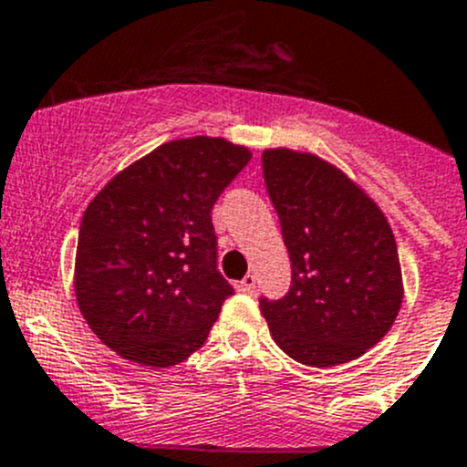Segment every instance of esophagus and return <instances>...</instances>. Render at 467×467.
<instances>
[{
    "label": "esophagus",
    "mask_w": 467,
    "mask_h": 467,
    "mask_svg": "<svg viewBox=\"0 0 467 467\" xmlns=\"http://www.w3.org/2000/svg\"><path fill=\"white\" fill-rule=\"evenodd\" d=\"M255 283H258V281H255L254 274H246V276H244L242 281L237 283V290H239V293H254Z\"/></svg>",
    "instance_id": "obj_1"
}]
</instances>
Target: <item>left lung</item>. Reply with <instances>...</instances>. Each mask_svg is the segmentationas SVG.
Instances as JSON below:
<instances>
[{"instance_id":"left-lung-1","label":"left lung","mask_w":467,"mask_h":467,"mask_svg":"<svg viewBox=\"0 0 467 467\" xmlns=\"http://www.w3.org/2000/svg\"><path fill=\"white\" fill-rule=\"evenodd\" d=\"M267 193L281 221L293 285L260 299L269 334L313 368L346 364L391 329L403 274L387 216L352 177L311 151H263Z\"/></svg>"}]
</instances>
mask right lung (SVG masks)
I'll return each mask as SVG.
<instances>
[{"label": "right lung", "mask_w": 467, "mask_h": 467, "mask_svg": "<svg viewBox=\"0 0 467 467\" xmlns=\"http://www.w3.org/2000/svg\"><path fill=\"white\" fill-rule=\"evenodd\" d=\"M251 161L244 145L180 138L112 177L85 209L73 287L91 332L151 368L202 348L233 287L216 269L212 207Z\"/></svg>", "instance_id": "obj_1"}]
</instances>
